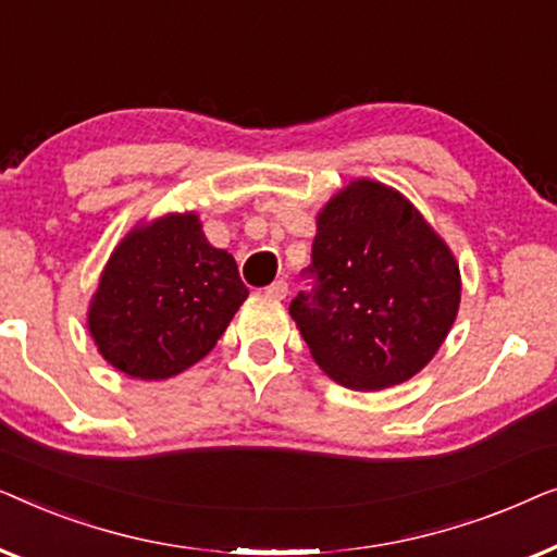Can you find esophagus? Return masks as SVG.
Returning a JSON list of instances; mask_svg holds the SVG:
<instances>
[{"mask_svg":"<svg viewBox=\"0 0 557 557\" xmlns=\"http://www.w3.org/2000/svg\"><path fill=\"white\" fill-rule=\"evenodd\" d=\"M286 294H288V284H286L284 278L273 281L271 286H265V296H269V299L281 301V299H286Z\"/></svg>","mask_w":557,"mask_h":557,"instance_id":"esophagus-1","label":"esophagus"}]
</instances>
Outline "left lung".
Masks as SVG:
<instances>
[{
    "mask_svg": "<svg viewBox=\"0 0 557 557\" xmlns=\"http://www.w3.org/2000/svg\"><path fill=\"white\" fill-rule=\"evenodd\" d=\"M309 276L288 307L334 383L383 391L433 360L461 301L459 263L398 189L355 180L317 215Z\"/></svg>",
    "mask_w": 557,
    "mask_h": 557,
    "instance_id": "left-lung-1",
    "label": "left lung"
}]
</instances>
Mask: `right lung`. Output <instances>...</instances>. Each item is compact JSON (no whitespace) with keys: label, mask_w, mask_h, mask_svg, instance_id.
Here are the masks:
<instances>
[{"label":"right lung","mask_w":557,"mask_h":557,"mask_svg":"<svg viewBox=\"0 0 557 557\" xmlns=\"http://www.w3.org/2000/svg\"><path fill=\"white\" fill-rule=\"evenodd\" d=\"M248 299L238 265L212 248L195 212L136 225L113 248L88 307V330L113 368L166 380L200 362Z\"/></svg>","instance_id":"add662e5"}]
</instances>
